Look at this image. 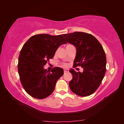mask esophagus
I'll return each instance as SVG.
<instances>
[{
    "label": "esophagus",
    "instance_id": "1",
    "mask_svg": "<svg viewBox=\"0 0 124 124\" xmlns=\"http://www.w3.org/2000/svg\"><path fill=\"white\" fill-rule=\"evenodd\" d=\"M68 72V69H64V73H67Z\"/></svg>",
    "mask_w": 124,
    "mask_h": 124
}]
</instances>
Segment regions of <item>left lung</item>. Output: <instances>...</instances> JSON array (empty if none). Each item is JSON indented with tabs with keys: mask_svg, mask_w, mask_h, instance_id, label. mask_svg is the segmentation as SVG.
<instances>
[{
	"mask_svg": "<svg viewBox=\"0 0 124 124\" xmlns=\"http://www.w3.org/2000/svg\"><path fill=\"white\" fill-rule=\"evenodd\" d=\"M63 36L76 48L74 67L80 66L84 68L83 72L70 69L73 76L69 82L70 89L80 96L91 95L100 85L106 72V58L102 46L95 37L85 32H76Z\"/></svg>",
	"mask_w": 124,
	"mask_h": 124,
	"instance_id": "8db88e82",
	"label": "left lung"
}]
</instances>
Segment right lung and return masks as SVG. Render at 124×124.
<instances>
[{"label": "right lung", "instance_id": "add662e5", "mask_svg": "<svg viewBox=\"0 0 124 124\" xmlns=\"http://www.w3.org/2000/svg\"><path fill=\"white\" fill-rule=\"evenodd\" d=\"M67 43L62 35H34L29 39L20 52L18 70L22 86L33 97L43 99L54 90L57 80L63 75V70L54 67L51 71L44 66L53 58L61 45Z\"/></svg>", "mask_w": 124, "mask_h": 124}]
</instances>
